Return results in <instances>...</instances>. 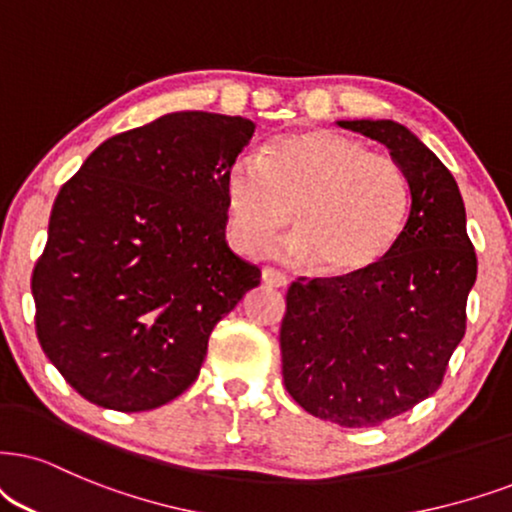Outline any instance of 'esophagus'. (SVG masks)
Here are the masks:
<instances>
[{
	"instance_id": "obj_1",
	"label": "esophagus",
	"mask_w": 512,
	"mask_h": 512,
	"mask_svg": "<svg viewBox=\"0 0 512 512\" xmlns=\"http://www.w3.org/2000/svg\"><path fill=\"white\" fill-rule=\"evenodd\" d=\"M262 281L264 286L269 288H288V276L281 274V271L276 269H262Z\"/></svg>"
}]
</instances>
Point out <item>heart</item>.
Instances as JSON below:
<instances>
[{
	"instance_id": "obj_1",
	"label": "heart",
	"mask_w": 512,
	"mask_h": 512,
	"mask_svg": "<svg viewBox=\"0 0 512 512\" xmlns=\"http://www.w3.org/2000/svg\"><path fill=\"white\" fill-rule=\"evenodd\" d=\"M222 189L226 234L238 252L267 250L293 208L297 234L281 257L316 264L328 278L373 269L397 243L411 208L409 181L390 155L333 129L271 139L262 160L243 155L231 163Z\"/></svg>"
}]
</instances>
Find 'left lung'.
Wrapping results in <instances>:
<instances>
[{"label": "left lung", "mask_w": 512, "mask_h": 512, "mask_svg": "<svg viewBox=\"0 0 512 512\" xmlns=\"http://www.w3.org/2000/svg\"><path fill=\"white\" fill-rule=\"evenodd\" d=\"M387 146L411 210L392 250L354 278L295 281L281 323L283 380L297 404L342 428H371L442 385L465 335L477 257L454 174L394 120H338Z\"/></svg>", "instance_id": "obj_1"}]
</instances>
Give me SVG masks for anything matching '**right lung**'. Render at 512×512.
I'll use <instances>...</instances> for the list:
<instances>
[{
  "label": "right lung",
  "mask_w": 512,
  "mask_h": 512,
  "mask_svg": "<svg viewBox=\"0 0 512 512\" xmlns=\"http://www.w3.org/2000/svg\"><path fill=\"white\" fill-rule=\"evenodd\" d=\"M255 134L241 115L167 113L106 139L58 191L32 271L37 338L84 399L158 409L198 378L252 267L226 243L224 174Z\"/></svg>",
  "instance_id": "1"
}]
</instances>
